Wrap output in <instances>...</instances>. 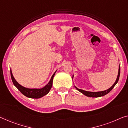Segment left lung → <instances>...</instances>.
<instances>
[{"instance_id":"left-lung-1","label":"left lung","mask_w":128,"mask_h":128,"mask_svg":"<svg viewBox=\"0 0 128 128\" xmlns=\"http://www.w3.org/2000/svg\"><path fill=\"white\" fill-rule=\"evenodd\" d=\"M120 66L119 65V69H118V76H117V79H116V80L115 82V83L113 84V85L111 87H110L109 88L106 90H104V91H98V92H91V91H85V90H81V89H79L76 87L75 86V87L76 88V89L78 90L80 92L82 93L83 94H84L86 96H89V97H93V98H97V97H100V96H104V95H106L107 94H108V92H110V91L112 90V89L114 88V87L116 85V84L118 83V80H119V78H120ZM74 78V75L72 76V79H73Z\"/></svg>"}]
</instances>
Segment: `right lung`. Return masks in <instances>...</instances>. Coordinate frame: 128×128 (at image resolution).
I'll return each instance as SVG.
<instances>
[{
	"instance_id": "right-lung-1",
	"label": "right lung",
	"mask_w": 128,
	"mask_h": 128,
	"mask_svg": "<svg viewBox=\"0 0 128 128\" xmlns=\"http://www.w3.org/2000/svg\"><path fill=\"white\" fill-rule=\"evenodd\" d=\"M56 70L55 72L53 74L52 77H51V79L50 81L49 82V83L47 84L46 85L44 86L42 88H26V87H24L22 86L19 84L16 80L15 79L14 76L12 75V71L10 70V73H11V79H12V83L14 84V85L15 87H16L18 89V90L20 91V92L22 93V94H24V96L28 97V98H35V99H38L40 98L41 97L45 96V95L48 94L49 91L51 89L52 87V84H53V77L56 74Z\"/></svg>"
}]
</instances>
